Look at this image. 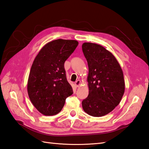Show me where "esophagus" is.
<instances>
[{"label":"esophagus","mask_w":149,"mask_h":149,"mask_svg":"<svg viewBox=\"0 0 149 149\" xmlns=\"http://www.w3.org/2000/svg\"><path fill=\"white\" fill-rule=\"evenodd\" d=\"M80 83H81V81H80V80H78L77 81H76V82L74 83V86H75V87H78L79 86H80Z\"/></svg>","instance_id":"esophagus-1"}]
</instances>
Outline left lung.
Masks as SVG:
<instances>
[{"instance_id":"obj_1","label":"left lung","mask_w":149,"mask_h":149,"mask_svg":"<svg viewBox=\"0 0 149 149\" xmlns=\"http://www.w3.org/2000/svg\"><path fill=\"white\" fill-rule=\"evenodd\" d=\"M82 51L87 61L89 95L81 104L95 117L105 116L120 104L125 92L123 73L116 58L102 45L85 42Z\"/></svg>"}]
</instances>
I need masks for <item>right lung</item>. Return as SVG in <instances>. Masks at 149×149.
Here are the masks:
<instances>
[{
    "mask_svg": "<svg viewBox=\"0 0 149 149\" xmlns=\"http://www.w3.org/2000/svg\"><path fill=\"white\" fill-rule=\"evenodd\" d=\"M74 40L58 39L48 42L33 61L28 81V93L33 105L45 116L60 113L72 87L67 80L64 63L78 46Z\"/></svg>",
    "mask_w": 149,
    "mask_h": 149,
    "instance_id": "1",
    "label": "right lung"
}]
</instances>
